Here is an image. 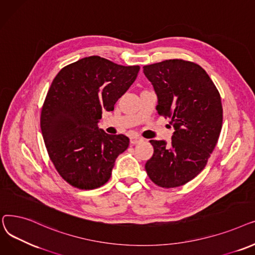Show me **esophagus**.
I'll return each instance as SVG.
<instances>
[{
    "label": "esophagus",
    "instance_id": "1",
    "mask_svg": "<svg viewBox=\"0 0 255 255\" xmlns=\"http://www.w3.org/2000/svg\"><path fill=\"white\" fill-rule=\"evenodd\" d=\"M141 142H143V138H141V137H138V136L130 137V144L131 145H135V144H138V143H141Z\"/></svg>",
    "mask_w": 255,
    "mask_h": 255
}]
</instances>
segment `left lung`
Segmentation results:
<instances>
[{
    "label": "left lung",
    "mask_w": 255,
    "mask_h": 255,
    "mask_svg": "<svg viewBox=\"0 0 255 255\" xmlns=\"http://www.w3.org/2000/svg\"><path fill=\"white\" fill-rule=\"evenodd\" d=\"M157 96V114L171 118V143L150 140L153 155L145 164L157 186L175 188L197 176L220 136L223 109L219 91L196 63L180 59L143 66Z\"/></svg>",
    "instance_id": "1"
}]
</instances>
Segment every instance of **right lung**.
I'll return each mask as SVG.
<instances>
[{
    "label": "right lung",
    "mask_w": 255,
    "mask_h": 255,
    "mask_svg": "<svg viewBox=\"0 0 255 255\" xmlns=\"http://www.w3.org/2000/svg\"><path fill=\"white\" fill-rule=\"evenodd\" d=\"M140 66L118 65L99 56L78 60L58 72L42 106L40 128L50 159L68 184L96 189L110 179L117 156L129 144L99 128L103 111L135 82Z\"/></svg>",
    "instance_id": "add662e5"
}]
</instances>
